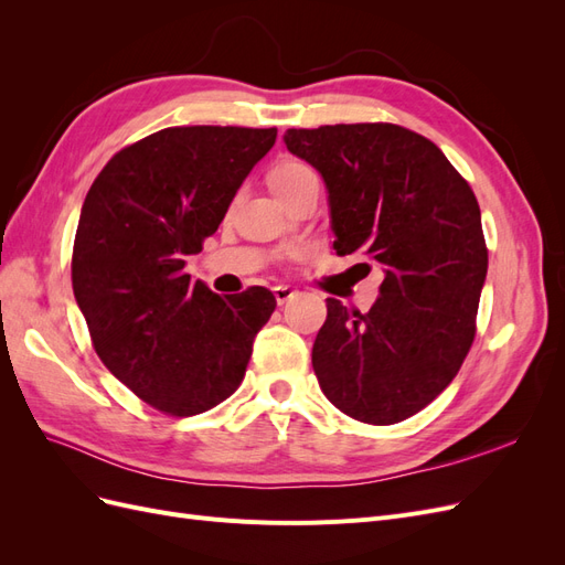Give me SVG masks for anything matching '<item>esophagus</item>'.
Returning <instances> with one entry per match:
<instances>
[{
    "mask_svg": "<svg viewBox=\"0 0 565 565\" xmlns=\"http://www.w3.org/2000/svg\"><path fill=\"white\" fill-rule=\"evenodd\" d=\"M297 295V289H292L289 285H278V287H273V297H276V301L282 306V303H287L289 299H292Z\"/></svg>",
    "mask_w": 565,
    "mask_h": 565,
    "instance_id": "34e87169",
    "label": "esophagus"
}]
</instances>
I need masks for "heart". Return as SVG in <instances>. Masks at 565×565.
<instances>
[{"label": "heart", "instance_id": "b5f03b06", "mask_svg": "<svg viewBox=\"0 0 565 565\" xmlns=\"http://www.w3.org/2000/svg\"><path fill=\"white\" fill-rule=\"evenodd\" d=\"M311 174H313L311 167H306L303 162L285 160V162H278L268 172V185H270V191L276 193V198H280L287 191H292V188L297 183H301L303 179H309Z\"/></svg>", "mask_w": 565, "mask_h": 565}]
</instances>
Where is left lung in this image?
<instances>
[{
	"label": "left lung",
	"mask_w": 565,
	"mask_h": 565,
	"mask_svg": "<svg viewBox=\"0 0 565 565\" xmlns=\"http://www.w3.org/2000/svg\"><path fill=\"white\" fill-rule=\"evenodd\" d=\"M282 139L328 188L337 254L384 270L367 313L328 299L318 384L358 422L413 417L455 380L476 334L488 273L476 195L436 143L398 125L287 129Z\"/></svg>",
	"instance_id": "1"
}]
</instances>
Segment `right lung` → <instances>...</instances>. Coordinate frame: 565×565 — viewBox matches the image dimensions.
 <instances>
[{
    "label": "right lung",
    "mask_w": 565,
    "mask_h": 565,
    "mask_svg": "<svg viewBox=\"0 0 565 565\" xmlns=\"http://www.w3.org/2000/svg\"><path fill=\"white\" fill-rule=\"evenodd\" d=\"M278 129L169 127L117 152L82 204L73 292L104 365L174 417L200 415L241 386L276 297H218L183 273L202 252Z\"/></svg>",
    "instance_id": "1"
}]
</instances>
